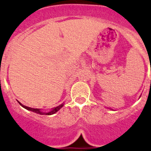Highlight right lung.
Segmentation results:
<instances>
[{"label": "right lung", "instance_id": "obj_1", "mask_svg": "<svg viewBox=\"0 0 151 151\" xmlns=\"http://www.w3.org/2000/svg\"><path fill=\"white\" fill-rule=\"evenodd\" d=\"M18 103L20 104H21L23 107H24L25 109H27V110H29V111H33V112H35V113H37V114H41V115H43V114H46V115H51V114H54V113H56L57 111H59V110H60V109L62 107H63V105H64V104H62L59 105V106H58V107H54V108L52 109V110L50 111V112H48V113H43V112H41V111H40V110H39V109L31 108V107H27V106H24V105L21 104L20 103V102H18Z\"/></svg>", "mask_w": 151, "mask_h": 151}]
</instances>
